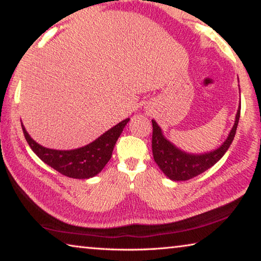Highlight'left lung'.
Here are the masks:
<instances>
[{"label":"left lung","mask_w":261,"mask_h":261,"mask_svg":"<svg viewBox=\"0 0 261 261\" xmlns=\"http://www.w3.org/2000/svg\"><path fill=\"white\" fill-rule=\"evenodd\" d=\"M240 115L241 105L238 107L236 120L231 131L229 132L228 138L219 148L205 154H189L180 151L165 138L160 126L156 124L155 121L152 120V152L154 161L160 167L163 174L171 180H188L202 174L208 168L214 166L228 151L236 135Z\"/></svg>","instance_id":"1"}]
</instances>
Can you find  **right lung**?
Segmentation results:
<instances>
[{
	"instance_id": "1",
	"label": "right lung",
	"mask_w": 261,
	"mask_h": 261,
	"mask_svg": "<svg viewBox=\"0 0 261 261\" xmlns=\"http://www.w3.org/2000/svg\"><path fill=\"white\" fill-rule=\"evenodd\" d=\"M129 121V118H126L91 144L71 151H57L43 147L31 138L23 124L21 129L30 147L43 162L67 177L86 179L98 175L107 165L112 158L115 144Z\"/></svg>"
}]
</instances>
